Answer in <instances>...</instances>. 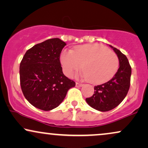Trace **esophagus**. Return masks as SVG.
Here are the masks:
<instances>
[{
    "instance_id": "esophagus-1",
    "label": "esophagus",
    "mask_w": 148,
    "mask_h": 148,
    "mask_svg": "<svg viewBox=\"0 0 148 148\" xmlns=\"http://www.w3.org/2000/svg\"><path fill=\"white\" fill-rule=\"evenodd\" d=\"M83 84H81V83H77V82H76V87H82L83 86Z\"/></svg>"
}]
</instances>
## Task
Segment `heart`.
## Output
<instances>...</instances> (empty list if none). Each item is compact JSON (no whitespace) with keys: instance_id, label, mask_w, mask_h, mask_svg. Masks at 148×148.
<instances>
[{"instance_id":"b5f03b06","label":"heart","mask_w":148,"mask_h":148,"mask_svg":"<svg viewBox=\"0 0 148 148\" xmlns=\"http://www.w3.org/2000/svg\"><path fill=\"white\" fill-rule=\"evenodd\" d=\"M60 61L67 76L72 77L83 67L85 79L95 85L103 84L112 79L119 66L116 54L106 46L97 43L76 46L74 51L64 49L60 53Z\"/></svg>"}]
</instances>
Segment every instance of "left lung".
Returning a JSON list of instances; mask_svg holds the SVG:
<instances>
[{"mask_svg":"<svg viewBox=\"0 0 148 148\" xmlns=\"http://www.w3.org/2000/svg\"><path fill=\"white\" fill-rule=\"evenodd\" d=\"M119 59V68L113 78L107 83L94 86V94L85 100L94 109L107 112L114 109L127 95L130 85L131 66L127 58L120 50L110 45Z\"/></svg>","mask_w":148,"mask_h":148,"instance_id":"8db88e82","label":"left lung"}]
</instances>
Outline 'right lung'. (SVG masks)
<instances>
[{
    "instance_id": "right-lung-1",
    "label": "right lung",
    "mask_w": 148,
    "mask_h": 148,
    "mask_svg": "<svg viewBox=\"0 0 148 148\" xmlns=\"http://www.w3.org/2000/svg\"><path fill=\"white\" fill-rule=\"evenodd\" d=\"M66 43L51 38L26 51L20 64L21 90L35 108L49 111L63 102L76 83L63 74L60 54Z\"/></svg>"
}]
</instances>
